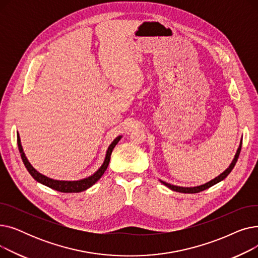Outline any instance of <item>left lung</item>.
Here are the masks:
<instances>
[{"mask_svg": "<svg viewBox=\"0 0 258 258\" xmlns=\"http://www.w3.org/2000/svg\"><path fill=\"white\" fill-rule=\"evenodd\" d=\"M241 143H242V141H240L238 150H237V152H236V154H235V157H234L233 161L231 162V164H230V166H229L224 172H222V173L219 175V177L214 178L213 180L207 182L206 184H203V185L196 186V187H180V186H174V185L168 184V183H166V182H164V181H161V180H160V181H161L162 184H164L165 186H167L168 188H170L171 190L177 191V192H182V194H198V192H201V191H203V190H205V189H208L209 187H211V186H213V185H215V184H218L219 182L223 181V180L227 177V175H228L230 172H231V170L234 168V166H235V164H236V162H237V159H238V157H239V153H240V150H241Z\"/></svg>", "mask_w": 258, "mask_h": 258, "instance_id": "8db88e82", "label": "left lung"}]
</instances>
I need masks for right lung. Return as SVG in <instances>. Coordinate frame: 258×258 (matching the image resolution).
<instances>
[{
    "instance_id": "obj_1",
    "label": "right lung",
    "mask_w": 258,
    "mask_h": 258,
    "mask_svg": "<svg viewBox=\"0 0 258 258\" xmlns=\"http://www.w3.org/2000/svg\"><path fill=\"white\" fill-rule=\"evenodd\" d=\"M120 139H121V136H118L111 143V145L108 146L106 155H105V159L103 161V164L100 166V168L96 172L93 173L92 175H90V177L85 178V179H81V180H78V181H58V180H53V179H50V178L46 177V175H44L42 173H39L36 169H34L32 167V165L29 163V161L27 160V158H26V156L24 154L19 133H18V146H19V151H20V154H21V157H22V160L24 162V164H25L27 170L29 171V173L32 175L34 180H36L40 184L46 185V186L54 189V190H57V191H60V192H81V191H84V190H87L88 188L93 186L95 183H96L102 177V174L104 173V171L106 170V168L108 166V163H110L111 155H112V152L114 150V147L116 146V144L119 142Z\"/></svg>"
}]
</instances>
